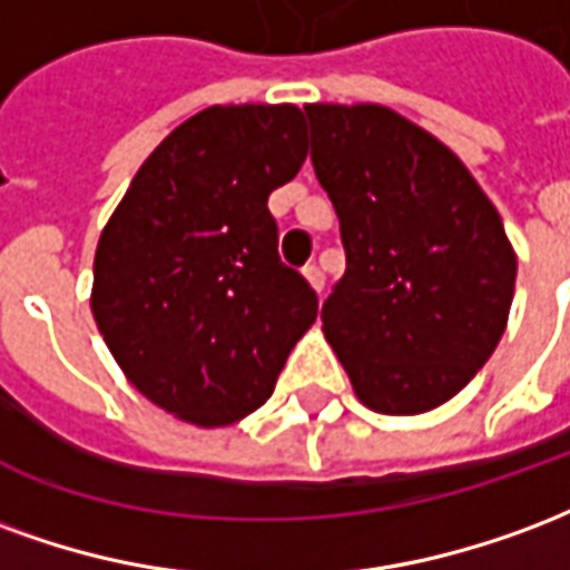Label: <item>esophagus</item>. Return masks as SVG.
Listing matches in <instances>:
<instances>
[{
    "label": "esophagus",
    "instance_id": "1",
    "mask_svg": "<svg viewBox=\"0 0 570 570\" xmlns=\"http://www.w3.org/2000/svg\"><path fill=\"white\" fill-rule=\"evenodd\" d=\"M303 276H306V282L322 294V288H325V273H322L318 264H306V267H303Z\"/></svg>",
    "mask_w": 570,
    "mask_h": 570
}]
</instances>
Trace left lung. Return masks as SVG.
Returning a JSON list of instances; mask_svg holds the SVG:
<instances>
[{
  "mask_svg": "<svg viewBox=\"0 0 570 570\" xmlns=\"http://www.w3.org/2000/svg\"><path fill=\"white\" fill-rule=\"evenodd\" d=\"M346 273L322 325L364 404L416 416L459 394L504 334L517 255L468 166L382 106H306Z\"/></svg>",
  "mask_w": 570,
  "mask_h": 570,
  "instance_id": "1",
  "label": "left lung"
}]
</instances>
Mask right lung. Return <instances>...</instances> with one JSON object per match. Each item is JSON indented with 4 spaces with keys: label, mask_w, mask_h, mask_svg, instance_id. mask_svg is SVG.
I'll return each instance as SVG.
<instances>
[{
    "label": "right lung",
    "mask_w": 570,
    "mask_h": 570,
    "mask_svg": "<svg viewBox=\"0 0 570 570\" xmlns=\"http://www.w3.org/2000/svg\"><path fill=\"white\" fill-rule=\"evenodd\" d=\"M297 106H212L157 145L99 236L94 318L139 392L194 425L267 401L318 294L267 199L306 160Z\"/></svg>",
    "instance_id": "1"
}]
</instances>
